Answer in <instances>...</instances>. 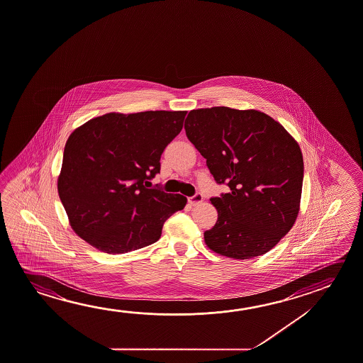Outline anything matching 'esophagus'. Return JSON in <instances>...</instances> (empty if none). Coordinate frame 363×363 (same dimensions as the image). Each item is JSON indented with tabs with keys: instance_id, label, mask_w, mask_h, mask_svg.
<instances>
[{
	"instance_id": "obj_1",
	"label": "esophagus",
	"mask_w": 363,
	"mask_h": 363,
	"mask_svg": "<svg viewBox=\"0 0 363 363\" xmlns=\"http://www.w3.org/2000/svg\"><path fill=\"white\" fill-rule=\"evenodd\" d=\"M202 200H203V196H202L201 194H199V192H196L194 196L189 197V202H190V205H192V206L201 203Z\"/></svg>"
}]
</instances>
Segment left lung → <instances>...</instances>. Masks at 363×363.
Segmentation results:
<instances>
[{"instance_id": "obj_1", "label": "left lung", "mask_w": 363, "mask_h": 363, "mask_svg": "<svg viewBox=\"0 0 363 363\" xmlns=\"http://www.w3.org/2000/svg\"><path fill=\"white\" fill-rule=\"evenodd\" d=\"M184 130L216 184L230 189L210 199L218 220L203 233L206 245L234 259L267 253L298 214L303 161L296 140L264 113L225 106L192 110Z\"/></svg>"}]
</instances>
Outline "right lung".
I'll list each match as a JSON object with an SVG mask.
<instances>
[{"label": "right lung", "mask_w": 363, "mask_h": 363, "mask_svg": "<svg viewBox=\"0 0 363 363\" xmlns=\"http://www.w3.org/2000/svg\"><path fill=\"white\" fill-rule=\"evenodd\" d=\"M187 111L105 113L72 133L63 153L58 194L78 237L108 255L161 238L163 224L187 199L149 181L184 126Z\"/></svg>", "instance_id": "obj_1"}]
</instances>
